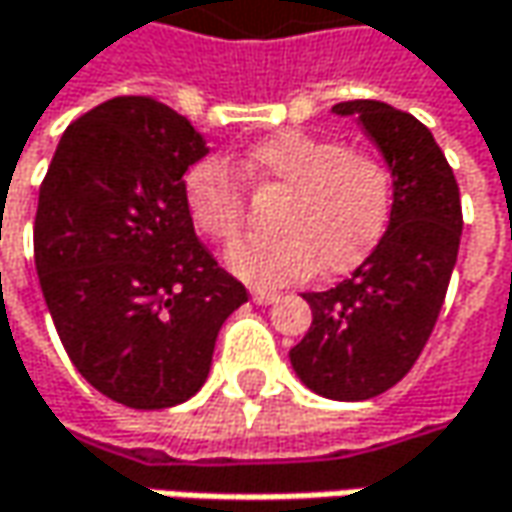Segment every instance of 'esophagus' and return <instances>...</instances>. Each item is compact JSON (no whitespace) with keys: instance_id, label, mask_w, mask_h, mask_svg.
Returning a JSON list of instances; mask_svg holds the SVG:
<instances>
[{"instance_id":"esophagus-1","label":"esophagus","mask_w":512,"mask_h":512,"mask_svg":"<svg viewBox=\"0 0 512 512\" xmlns=\"http://www.w3.org/2000/svg\"><path fill=\"white\" fill-rule=\"evenodd\" d=\"M278 290H266V287H255L252 290V302L255 304H272V302H278Z\"/></svg>"}]
</instances>
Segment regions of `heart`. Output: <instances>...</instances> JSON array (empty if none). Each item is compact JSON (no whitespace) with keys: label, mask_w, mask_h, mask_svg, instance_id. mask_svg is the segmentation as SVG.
<instances>
[{"label":"heart","mask_w":512,"mask_h":512,"mask_svg":"<svg viewBox=\"0 0 512 512\" xmlns=\"http://www.w3.org/2000/svg\"><path fill=\"white\" fill-rule=\"evenodd\" d=\"M237 169L260 193H281L269 240L234 246L225 263L249 284H293L316 269L343 275L363 263L393 213V172L337 140L281 131L237 158ZM190 225L213 243H234L246 222V190L219 158L193 163L184 175Z\"/></svg>","instance_id":"b5f03b06"}]
</instances>
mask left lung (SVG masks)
Returning a JSON list of instances; mask_svg holds the SVG:
<instances>
[{"instance_id":"8db88e82","label":"left lung","mask_w":512,"mask_h":512,"mask_svg":"<svg viewBox=\"0 0 512 512\" xmlns=\"http://www.w3.org/2000/svg\"><path fill=\"white\" fill-rule=\"evenodd\" d=\"M334 114H354L381 149L393 213L351 278L304 293L313 322L290 363L313 393L366 401L395 387L425 349L457 263L463 210L454 172L419 119L375 99L340 102Z\"/></svg>"}]
</instances>
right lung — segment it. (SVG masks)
Listing matches in <instances>:
<instances>
[{
  "label": "right lung",
  "instance_id": "add662e5",
  "mask_svg": "<svg viewBox=\"0 0 512 512\" xmlns=\"http://www.w3.org/2000/svg\"><path fill=\"white\" fill-rule=\"evenodd\" d=\"M202 134L149 96H117L64 131L40 184L34 263L58 337L111 401L163 410L199 393L246 287L199 243L184 172Z\"/></svg>",
  "mask_w": 512,
  "mask_h": 512
}]
</instances>
